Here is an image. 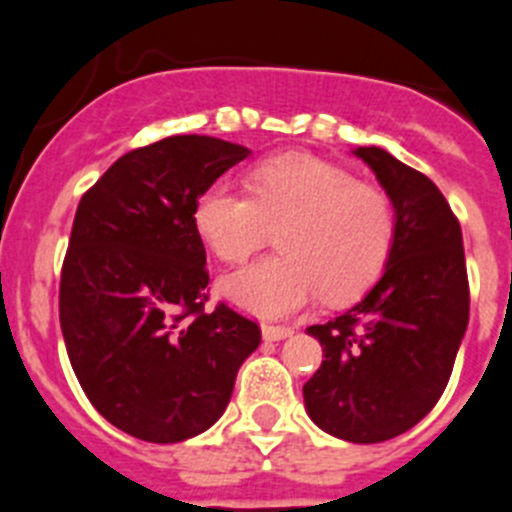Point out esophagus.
Listing matches in <instances>:
<instances>
[{"instance_id": "1", "label": "esophagus", "mask_w": 512, "mask_h": 512, "mask_svg": "<svg viewBox=\"0 0 512 512\" xmlns=\"http://www.w3.org/2000/svg\"><path fill=\"white\" fill-rule=\"evenodd\" d=\"M292 327H285V325H262V337H265L267 342H280L285 340V337L292 335Z\"/></svg>"}]
</instances>
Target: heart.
I'll list each match as a JSON object with an SVG mask.
<instances>
[{
	"label": "heart",
	"instance_id": "heart-1",
	"mask_svg": "<svg viewBox=\"0 0 512 512\" xmlns=\"http://www.w3.org/2000/svg\"><path fill=\"white\" fill-rule=\"evenodd\" d=\"M250 190L252 197L215 182L195 205L197 232L225 262L247 260L280 230L282 255L222 280L232 305L257 317H285L317 292L345 302L377 280L395 237L385 192L312 155L262 162L252 170Z\"/></svg>",
	"mask_w": 512,
	"mask_h": 512
}]
</instances>
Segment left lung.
<instances>
[{"instance_id":"left-lung-1","label":"left lung","mask_w":512,"mask_h":512,"mask_svg":"<svg viewBox=\"0 0 512 512\" xmlns=\"http://www.w3.org/2000/svg\"><path fill=\"white\" fill-rule=\"evenodd\" d=\"M390 197L395 237L380 280L325 325L305 382L312 423L347 443H382L418 425L443 395L468 330L463 232L443 192L382 147H357Z\"/></svg>"}]
</instances>
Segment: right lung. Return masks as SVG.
<instances>
[{
    "label": "right lung",
    "mask_w": 512,
    "mask_h": 512,
    "mask_svg": "<svg viewBox=\"0 0 512 512\" xmlns=\"http://www.w3.org/2000/svg\"><path fill=\"white\" fill-rule=\"evenodd\" d=\"M250 157L235 142L175 135L119 157L84 192L59 282V322L89 403L147 443H182L220 420L260 327L210 282L195 227L202 192Z\"/></svg>",
    "instance_id": "add662e5"
}]
</instances>
